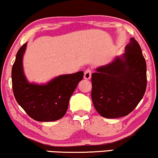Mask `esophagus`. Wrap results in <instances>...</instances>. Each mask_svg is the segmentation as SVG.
<instances>
[{"label": "esophagus", "mask_w": 158, "mask_h": 158, "mask_svg": "<svg viewBox=\"0 0 158 158\" xmlns=\"http://www.w3.org/2000/svg\"><path fill=\"white\" fill-rule=\"evenodd\" d=\"M91 73H92L91 69H90V68L86 69V70H85V75H84L85 79H90V77H91Z\"/></svg>", "instance_id": "esophagus-1"}]
</instances>
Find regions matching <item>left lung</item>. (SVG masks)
<instances>
[{"mask_svg": "<svg viewBox=\"0 0 158 158\" xmlns=\"http://www.w3.org/2000/svg\"><path fill=\"white\" fill-rule=\"evenodd\" d=\"M121 57L92 73L91 99L97 112L106 118H118L137 107L147 85L146 64L134 38Z\"/></svg>", "mask_w": 158, "mask_h": 158, "instance_id": "8db88e82", "label": "left lung"}]
</instances>
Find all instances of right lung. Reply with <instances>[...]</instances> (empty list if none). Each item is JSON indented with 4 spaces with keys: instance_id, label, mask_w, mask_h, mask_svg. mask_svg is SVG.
<instances>
[{
    "instance_id": "1",
    "label": "right lung",
    "mask_w": 158,
    "mask_h": 158,
    "mask_svg": "<svg viewBox=\"0 0 158 158\" xmlns=\"http://www.w3.org/2000/svg\"><path fill=\"white\" fill-rule=\"evenodd\" d=\"M26 47L25 43L19 50L12 69V90L16 101L36 121L51 122L62 118L84 73L59 76L44 85L30 84L23 71L22 59Z\"/></svg>"
}]
</instances>
